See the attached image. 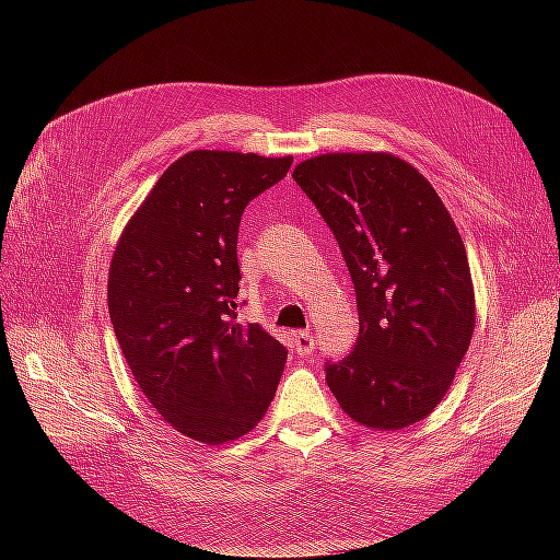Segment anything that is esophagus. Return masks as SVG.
Returning <instances> with one entry per match:
<instances>
[{"instance_id": "obj_1", "label": "esophagus", "mask_w": 560, "mask_h": 560, "mask_svg": "<svg viewBox=\"0 0 560 560\" xmlns=\"http://www.w3.org/2000/svg\"><path fill=\"white\" fill-rule=\"evenodd\" d=\"M294 350L299 358H308L315 352V338L311 331H296L294 334Z\"/></svg>"}]
</instances>
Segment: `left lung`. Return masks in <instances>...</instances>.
Returning a JSON list of instances; mask_svg holds the SVG:
<instances>
[{"instance_id": "1", "label": "left lung", "mask_w": 560, "mask_h": 560, "mask_svg": "<svg viewBox=\"0 0 560 560\" xmlns=\"http://www.w3.org/2000/svg\"><path fill=\"white\" fill-rule=\"evenodd\" d=\"M341 247L360 334L348 358L325 362L341 409L374 430L432 413L474 331L467 252L442 198L389 154H325L292 173Z\"/></svg>"}]
</instances>
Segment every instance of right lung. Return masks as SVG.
Returning <instances> with one entry per match:
<instances>
[{
    "mask_svg": "<svg viewBox=\"0 0 560 560\" xmlns=\"http://www.w3.org/2000/svg\"><path fill=\"white\" fill-rule=\"evenodd\" d=\"M292 156L198 149L161 175L116 245L107 299L135 381L165 422L202 444L264 418L287 348L238 322V229Z\"/></svg>",
    "mask_w": 560,
    "mask_h": 560,
    "instance_id": "1",
    "label": "right lung"
}]
</instances>
